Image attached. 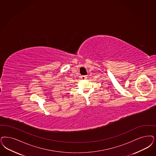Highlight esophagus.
<instances>
[{"label":"esophagus","mask_w":156,"mask_h":156,"mask_svg":"<svg viewBox=\"0 0 156 156\" xmlns=\"http://www.w3.org/2000/svg\"><path fill=\"white\" fill-rule=\"evenodd\" d=\"M87 76L86 75H82L81 76V78L82 80H86L87 79Z\"/></svg>","instance_id":"obj_1"}]
</instances>
